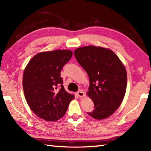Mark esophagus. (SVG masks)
<instances>
[{"label": "esophagus", "mask_w": 151, "mask_h": 151, "mask_svg": "<svg viewBox=\"0 0 151 151\" xmlns=\"http://www.w3.org/2000/svg\"><path fill=\"white\" fill-rule=\"evenodd\" d=\"M77 95H78L79 97H83L84 95V93L82 90H79L77 92Z\"/></svg>", "instance_id": "esophagus-1"}]
</instances>
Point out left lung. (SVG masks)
<instances>
[{"label":"left lung","mask_w":151,"mask_h":151,"mask_svg":"<svg viewBox=\"0 0 151 151\" xmlns=\"http://www.w3.org/2000/svg\"><path fill=\"white\" fill-rule=\"evenodd\" d=\"M75 58L90 79L87 94L94 109L87 112L95 119L108 118L119 108L127 86L126 68L112 50L100 47L78 48Z\"/></svg>","instance_id":"left-lung-1"}]
</instances>
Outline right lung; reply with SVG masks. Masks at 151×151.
I'll return each mask as SVG.
<instances>
[{"label":"right lung","instance_id":"right-lung-1","mask_svg":"<svg viewBox=\"0 0 151 151\" xmlns=\"http://www.w3.org/2000/svg\"><path fill=\"white\" fill-rule=\"evenodd\" d=\"M68 50L37 54L25 68L23 89L29 108L40 118L56 121L63 116L74 95L65 90L61 70L72 56Z\"/></svg>","mask_w":151,"mask_h":151}]
</instances>
